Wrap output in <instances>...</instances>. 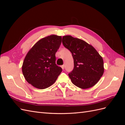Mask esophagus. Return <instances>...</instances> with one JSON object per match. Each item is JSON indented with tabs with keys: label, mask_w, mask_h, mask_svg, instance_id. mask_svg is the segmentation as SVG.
I'll use <instances>...</instances> for the list:
<instances>
[{
	"label": "esophagus",
	"mask_w": 125,
	"mask_h": 125,
	"mask_svg": "<svg viewBox=\"0 0 125 125\" xmlns=\"http://www.w3.org/2000/svg\"><path fill=\"white\" fill-rule=\"evenodd\" d=\"M61 67H62V69H64V68H65V65H62Z\"/></svg>",
	"instance_id": "esophagus-1"
}]
</instances>
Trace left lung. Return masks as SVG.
I'll return each instance as SVG.
<instances>
[{"label": "left lung", "instance_id": "1", "mask_svg": "<svg viewBox=\"0 0 125 125\" xmlns=\"http://www.w3.org/2000/svg\"><path fill=\"white\" fill-rule=\"evenodd\" d=\"M62 44L72 53L74 68L68 74L71 82L82 89L95 85L103 75V59L91 45L70 35L62 37Z\"/></svg>", "mask_w": 125, "mask_h": 125}]
</instances>
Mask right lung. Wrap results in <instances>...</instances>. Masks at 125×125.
<instances>
[{"instance_id":"add662e5","label":"right lung","mask_w":125,"mask_h":125,"mask_svg":"<svg viewBox=\"0 0 125 125\" xmlns=\"http://www.w3.org/2000/svg\"><path fill=\"white\" fill-rule=\"evenodd\" d=\"M62 36L51 35L41 39L30 49L24 59L22 73L29 83L39 89L53 84L62 71L56 64L55 54Z\"/></svg>"}]
</instances>
